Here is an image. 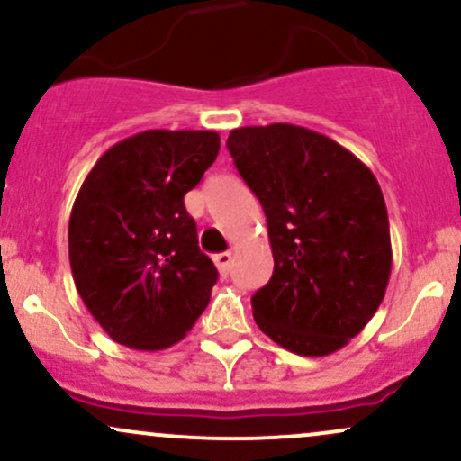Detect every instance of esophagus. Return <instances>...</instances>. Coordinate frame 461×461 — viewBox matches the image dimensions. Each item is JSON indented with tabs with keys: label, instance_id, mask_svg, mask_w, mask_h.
I'll return each mask as SVG.
<instances>
[{
	"label": "esophagus",
	"instance_id": "esophagus-1",
	"mask_svg": "<svg viewBox=\"0 0 461 461\" xmlns=\"http://www.w3.org/2000/svg\"><path fill=\"white\" fill-rule=\"evenodd\" d=\"M214 264H216V268H219V273L223 275V277H227L231 271V264H234V256H231L230 251L219 253V256H214Z\"/></svg>",
	"mask_w": 461,
	"mask_h": 461
}]
</instances>
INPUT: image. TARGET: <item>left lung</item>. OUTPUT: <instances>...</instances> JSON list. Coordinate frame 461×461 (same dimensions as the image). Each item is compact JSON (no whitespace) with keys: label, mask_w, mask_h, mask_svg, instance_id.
I'll return each instance as SVG.
<instances>
[{"label":"left lung","mask_w":461,"mask_h":461,"mask_svg":"<svg viewBox=\"0 0 461 461\" xmlns=\"http://www.w3.org/2000/svg\"><path fill=\"white\" fill-rule=\"evenodd\" d=\"M227 149L260 199L275 260L271 282L251 299L253 319L285 351L331 356L373 319L393 271L377 177L301 125L231 130Z\"/></svg>","instance_id":"1"}]
</instances>
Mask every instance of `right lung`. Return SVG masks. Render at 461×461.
<instances>
[{"label": "right lung", "instance_id": "obj_1", "mask_svg": "<svg viewBox=\"0 0 461 461\" xmlns=\"http://www.w3.org/2000/svg\"><path fill=\"white\" fill-rule=\"evenodd\" d=\"M210 130H147L95 162L68 219V262L84 305L119 345L162 351L193 330L216 284L184 208L212 167Z\"/></svg>", "mask_w": 461, "mask_h": 461}]
</instances>
